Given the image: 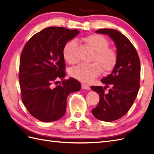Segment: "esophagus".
I'll list each match as a JSON object with an SVG mask.
<instances>
[{
	"label": "esophagus",
	"mask_w": 154,
	"mask_h": 154,
	"mask_svg": "<svg viewBox=\"0 0 154 154\" xmlns=\"http://www.w3.org/2000/svg\"><path fill=\"white\" fill-rule=\"evenodd\" d=\"M81 87H82L83 89H85V90H89L90 89V87L88 86L86 84H81Z\"/></svg>",
	"instance_id": "1"
}]
</instances>
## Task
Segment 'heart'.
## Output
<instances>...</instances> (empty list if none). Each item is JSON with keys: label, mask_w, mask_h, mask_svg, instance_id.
<instances>
[{"label": "heart", "mask_w": 154, "mask_h": 154, "mask_svg": "<svg viewBox=\"0 0 154 154\" xmlns=\"http://www.w3.org/2000/svg\"><path fill=\"white\" fill-rule=\"evenodd\" d=\"M83 41L94 52L92 61L95 63L78 65L71 69L69 74L75 79L89 83L99 76L102 70L104 73L113 70L117 63V54L109 48V41L101 35H89L84 38ZM76 47V42L73 40L69 41L64 45L62 52L64 60L68 63L75 64L77 61L75 55Z\"/></svg>", "instance_id": "obj_1"}]
</instances>
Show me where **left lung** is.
I'll return each mask as SVG.
<instances>
[{"instance_id":"8db88e82","label":"left lung","mask_w":154,"mask_h":154,"mask_svg":"<svg viewBox=\"0 0 154 154\" xmlns=\"http://www.w3.org/2000/svg\"><path fill=\"white\" fill-rule=\"evenodd\" d=\"M96 33L106 34L114 41L117 63L112 73L101 80L105 87H91L100 97L92 113L98 120L112 122L125 115L134 102L140 88V62L134 46L119 31L106 28ZM106 87H110L107 93Z\"/></svg>"}]
</instances>
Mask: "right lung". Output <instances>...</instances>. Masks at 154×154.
Listing matches in <instances>:
<instances>
[{
    "mask_svg": "<svg viewBox=\"0 0 154 154\" xmlns=\"http://www.w3.org/2000/svg\"><path fill=\"white\" fill-rule=\"evenodd\" d=\"M79 33L62 27L44 28L28 41L22 51L19 82L22 102L31 115L42 122L60 119L66 112L67 96L81 89V83L72 77L53 87L65 77L64 45Z\"/></svg>",
    "mask_w": 154,
    "mask_h": 154,
    "instance_id": "add662e5",
    "label": "right lung"
}]
</instances>
